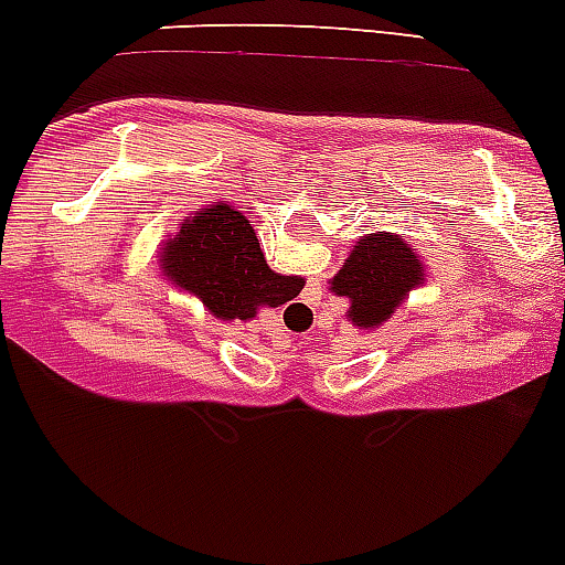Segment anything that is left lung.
<instances>
[{"label":"left lung","instance_id":"8db88e82","mask_svg":"<svg viewBox=\"0 0 565 565\" xmlns=\"http://www.w3.org/2000/svg\"><path fill=\"white\" fill-rule=\"evenodd\" d=\"M422 262L403 238L391 233H369L354 245L338 276L332 292L349 298V320L354 327L374 329L391 318L411 287L422 284Z\"/></svg>","mask_w":565,"mask_h":565}]
</instances>
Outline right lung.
Listing matches in <instances>:
<instances>
[{
  "label": "right lung",
  "mask_w": 565,
  "mask_h": 565,
  "mask_svg": "<svg viewBox=\"0 0 565 565\" xmlns=\"http://www.w3.org/2000/svg\"><path fill=\"white\" fill-rule=\"evenodd\" d=\"M162 273L222 320L256 318L258 307H278L298 295V281L267 267L250 222L225 202L188 216L174 242L162 247Z\"/></svg>",
  "instance_id": "right-lung-1"
}]
</instances>
